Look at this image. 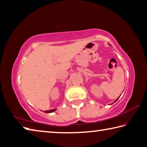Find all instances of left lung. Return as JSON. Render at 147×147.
<instances>
[{"label": "left lung", "instance_id": "obj_1", "mask_svg": "<svg viewBox=\"0 0 147 147\" xmlns=\"http://www.w3.org/2000/svg\"><path fill=\"white\" fill-rule=\"evenodd\" d=\"M119 98H117V99L116 100H115V102H116V101H117V100L118 99H119ZM111 104H112V103H111Z\"/></svg>", "mask_w": 147, "mask_h": 147}]
</instances>
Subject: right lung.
Listing matches in <instances>:
<instances>
[{
  "mask_svg": "<svg viewBox=\"0 0 147 147\" xmlns=\"http://www.w3.org/2000/svg\"><path fill=\"white\" fill-rule=\"evenodd\" d=\"M57 110V109H51V110H49V111H45V113H53L55 111Z\"/></svg>",
  "mask_w": 147,
  "mask_h": 147,
  "instance_id": "1",
  "label": "right lung"
}]
</instances>
